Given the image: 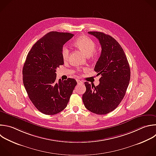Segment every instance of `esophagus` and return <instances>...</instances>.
Masks as SVG:
<instances>
[{
    "label": "esophagus",
    "instance_id": "obj_1",
    "mask_svg": "<svg viewBox=\"0 0 156 156\" xmlns=\"http://www.w3.org/2000/svg\"><path fill=\"white\" fill-rule=\"evenodd\" d=\"M76 81H77V83H78V84H83V81H81V80H77Z\"/></svg>",
    "mask_w": 156,
    "mask_h": 156
}]
</instances>
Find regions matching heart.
<instances>
[{"instance_id":"obj_1","label":"heart","mask_w":156,"mask_h":156,"mask_svg":"<svg viewBox=\"0 0 156 156\" xmlns=\"http://www.w3.org/2000/svg\"><path fill=\"white\" fill-rule=\"evenodd\" d=\"M75 45L87 56L90 57L92 56L96 48L95 42L90 38L82 35L76 38L74 42ZM62 57L64 61L69 58L70 51L67 46H64L62 48Z\"/></svg>"}]
</instances>
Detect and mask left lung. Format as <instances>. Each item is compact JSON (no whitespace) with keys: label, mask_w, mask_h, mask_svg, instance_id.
Masks as SVG:
<instances>
[{"label":"left lung","mask_w":156,"mask_h":156,"mask_svg":"<svg viewBox=\"0 0 156 156\" xmlns=\"http://www.w3.org/2000/svg\"><path fill=\"white\" fill-rule=\"evenodd\" d=\"M99 41L101 51L94 68L100 75V83L95 86L85 82L82 98L85 107L97 115H106L116 109L128 87L130 66L119 43L112 36L100 32H89Z\"/></svg>","instance_id":"left-lung-1"}]
</instances>
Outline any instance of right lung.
<instances>
[{"instance_id":"add662e5","label":"right lung","mask_w":156,"mask_h":156,"mask_svg":"<svg viewBox=\"0 0 156 156\" xmlns=\"http://www.w3.org/2000/svg\"><path fill=\"white\" fill-rule=\"evenodd\" d=\"M67 32H50L38 40L28 53L23 69L27 95L41 113L53 115L64 110L76 81L56 80V69L64 64L62 48L73 37Z\"/></svg>"}]
</instances>
